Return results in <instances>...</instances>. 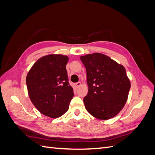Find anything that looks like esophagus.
<instances>
[{"label":"esophagus","instance_id":"obj_1","mask_svg":"<svg viewBox=\"0 0 155 155\" xmlns=\"http://www.w3.org/2000/svg\"><path fill=\"white\" fill-rule=\"evenodd\" d=\"M81 85V82H78V83H76V84H75V85H76V88H78L79 87H80Z\"/></svg>","mask_w":155,"mask_h":155}]
</instances>
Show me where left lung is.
Here are the masks:
<instances>
[{
  "mask_svg": "<svg viewBox=\"0 0 155 155\" xmlns=\"http://www.w3.org/2000/svg\"><path fill=\"white\" fill-rule=\"evenodd\" d=\"M86 68L88 91L84 97L87 110L100 120L118 114L127 100L130 83L125 68L106 55L81 56Z\"/></svg>",
  "mask_w": 155,
  "mask_h": 155,
  "instance_id": "1",
  "label": "left lung"
}]
</instances>
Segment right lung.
Listing matches in <instances>:
<instances>
[{"instance_id": "add662e5", "label": "right lung", "mask_w": 155, "mask_h": 155, "mask_svg": "<svg viewBox=\"0 0 155 155\" xmlns=\"http://www.w3.org/2000/svg\"><path fill=\"white\" fill-rule=\"evenodd\" d=\"M67 55L50 54L39 59L26 76L30 99L41 113L57 118L68 110L74 96L69 85Z\"/></svg>"}]
</instances>
